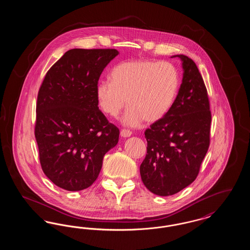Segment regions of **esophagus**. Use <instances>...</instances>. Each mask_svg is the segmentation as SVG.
Here are the masks:
<instances>
[{
  "label": "esophagus",
  "instance_id": "34e87169",
  "mask_svg": "<svg viewBox=\"0 0 250 250\" xmlns=\"http://www.w3.org/2000/svg\"><path fill=\"white\" fill-rule=\"evenodd\" d=\"M120 134H121L122 137L127 138V137H130L131 135H132V132L130 130H128V129H122Z\"/></svg>",
  "mask_w": 250,
  "mask_h": 250
}]
</instances>
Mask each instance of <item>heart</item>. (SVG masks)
Masks as SVG:
<instances>
[{
    "mask_svg": "<svg viewBox=\"0 0 250 250\" xmlns=\"http://www.w3.org/2000/svg\"><path fill=\"white\" fill-rule=\"evenodd\" d=\"M111 81H101L96 96L102 110L117 117L126 105L125 125L139 126L143 120L155 123L167 114L178 90L176 69L167 62L149 60L123 62L110 73Z\"/></svg>",
    "mask_w": 250,
    "mask_h": 250,
    "instance_id": "obj_1",
    "label": "heart"
}]
</instances>
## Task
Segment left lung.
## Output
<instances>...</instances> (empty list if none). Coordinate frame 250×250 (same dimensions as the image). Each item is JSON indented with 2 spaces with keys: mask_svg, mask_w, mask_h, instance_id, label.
Listing matches in <instances>:
<instances>
[{
  "mask_svg": "<svg viewBox=\"0 0 250 250\" xmlns=\"http://www.w3.org/2000/svg\"><path fill=\"white\" fill-rule=\"evenodd\" d=\"M183 62V81L166 115L147 128V154L140 167L147 189L170 196L197 178L210 145L212 115L207 89L193 60Z\"/></svg>",
  "mask_w": 250,
  "mask_h": 250,
  "instance_id": "left-lung-1",
  "label": "left lung"
}]
</instances>
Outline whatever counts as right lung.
<instances>
[{
	"label": "right lung",
	"mask_w": 250,
	"mask_h": 250,
	"mask_svg": "<svg viewBox=\"0 0 250 250\" xmlns=\"http://www.w3.org/2000/svg\"><path fill=\"white\" fill-rule=\"evenodd\" d=\"M114 48L66 51L47 72L36 103L35 136L41 167L54 185L79 191L99 175L120 131L98 108L96 87Z\"/></svg>",
	"instance_id": "obj_1"
}]
</instances>
